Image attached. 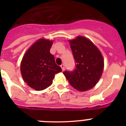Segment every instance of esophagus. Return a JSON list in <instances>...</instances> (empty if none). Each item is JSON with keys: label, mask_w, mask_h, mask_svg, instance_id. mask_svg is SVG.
I'll list each match as a JSON object with an SVG mask.
<instances>
[{"label": "esophagus", "mask_w": 126, "mask_h": 126, "mask_svg": "<svg viewBox=\"0 0 126 126\" xmlns=\"http://www.w3.org/2000/svg\"><path fill=\"white\" fill-rule=\"evenodd\" d=\"M61 68H62V71H64V69H65V66H64V64H62V65H61Z\"/></svg>", "instance_id": "1"}]
</instances>
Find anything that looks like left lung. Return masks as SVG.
Here are the masks:
<instances>
[{
    "label": "left lung",
    "instance_id": "left-lung-1",
    "mask_svg": "<svg viewBox=\"0 0 126 126\" xmlns=\"http://www.w3.org/2000/svg\"><path fill=\"white\" fill-rule=\"evenodd\" d=\"M75 60L73 71L63 74L73 88L85 92L96 85L103 73L104 61L100 51L87 38L78 36L69 41Z\"/></svg>",
    "mask_w": 126,
    "mask_h": 126
}]
</instances>
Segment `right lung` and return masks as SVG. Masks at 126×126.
I'll use <instances>...</instances> for the list:
<instances>
[{
  "label": "right lung",
  "instance_id": "1",
  "mask_svg": "<svg viewBox=\"0 0 126 126\" xmlns=\"http://www.w3.org/2000/svg\"><path fill=\"white\" fill-rule=\"evenodd\" d=\"M52 40L41 38L34 43L23 56L21 73L30 87L41 91L52 84L55 74L62 71L55 64L54 56L50 53Z\"/></svg>",
  "mask_w": 126,
  "mask_h": 126
}]
</instances>
